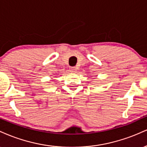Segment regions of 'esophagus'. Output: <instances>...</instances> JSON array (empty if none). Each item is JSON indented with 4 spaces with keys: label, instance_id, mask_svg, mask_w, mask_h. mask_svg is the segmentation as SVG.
Returning <instances> with one entry per match:
<instances>
[{
    "label": "esophagus",
    "instance_id": "34e87169",
    "mask_svg": "<svg viewBox=\"0 0 147 147\" xmlns=\"http://www.w3.org/2000/svg\"><path fill=\"white\" fill-rule=\"evenodd\" d=\"M71 71H73V72H75L76 71V68L75 67H71Z\"/></svg>",
    "mask_w": 147,
    "mask_h": 147
}]
</instances>
